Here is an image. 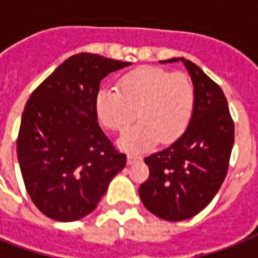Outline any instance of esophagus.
Returning a JSON list of instances; mask_svg holds the SVG:
<instances>
[{"instance_id": "34e87169", "label": "esophagus", "mask_w": 258, "mask_h": 258, "mask_svg": "<svg viewBox=\"0 0 258 258\" xmlns=\"http://www.w3.org/2000/svg\"><path fill=\"white\" fill-rule=\"evenodd\" d=\"M141 159L142 157L139 154H128V155H127V163H128V165H133V163L141 161Z\"/></svg>"}]
</instances>
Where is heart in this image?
<instances>
[{"mask_svg": "<svg viewBox=\"0 0 258 258\" xmlns=\"http://www.w3.org/2000/svg\"><path fill=\"white\" fill-rule=\"evenodd\" d=\"M95 105L101 123L119 133L128 128L138 111L141 121L117 142L135 153L151 149L159 139L176 141L184 133L194 108V88L182 72L141 67L120 79L119 89H99Z\"/></svg>", "mask_w": 258, "mask_h": 258, "instance_id": "obj_1", "label": "heart"}]
</instances>
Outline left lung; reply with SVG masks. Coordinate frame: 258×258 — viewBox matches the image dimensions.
<instances>
[{"instance_id": "obj_1", "label": "left lung", "mask_w": 258, "mask_h": 258, "mask_svg": "<svg viewBox=\"0 0 258 258\" xmlns=\"http://www.w3.org/2000/svg\"><path fill=\"white\" fill-rule=\"evenodd\" d=\"M194 87V108L187 128L166 149L145 158L150 176L139 187L147 210L166 221H183L202 212L224 182L234 143L228 100L200 67L183 57Z\"/></svg>"}]
</instances>
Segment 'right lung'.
Returning <instances> with one entry per match:
<instances>
[{"instance_id":"add662e5","label":"right lung","mask_w":258,"mask_h":258,"mask_svg":"<svg viewBox=\"0 0 258 258\" xmlns=\"http://www.w3.org/2000/svg\"><path fill=\"white\" fill-rule=\"evenodd\" d=\"M131 62L79 53L30 95L22 112L17 158L26 191L42 214L72 222L97 208L125 166L99 127L96 93L111 72Z\"/></svg>"}]
</instances>
